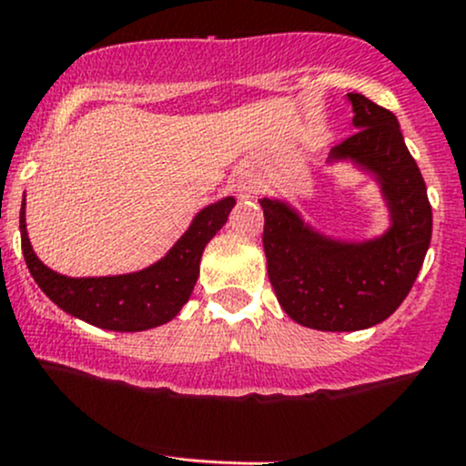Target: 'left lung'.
<instances>
[{
    "mask_svg": "<svg viewBox=\"0 0 466 466\" xmlns=\"http://www.w3.org/2000/svg\"><path fill=\"white\" fill-rule=\"evenodd\" d=\"M356 135L327 161H351L376 178L390 209L385 234L340 241L320 234L289 203L260 198L268 276L280 308L299 325L320 331H358L400 308L431 243V206L416 161L393 112L365 95H347Z\"/></svg>",
    "mask_w": 466,
    "mask_h": 466,
    "instance_id": "1",
    "label": "left lung"
}]
</instances>
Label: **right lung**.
<instances>
[{
    "label": "right lung",
    "instance_id": "obj_1",
    "mask_svg": "<svg viewBox=\"0 0 466 466\" xmlns=\"http://www.w3.org/2000/svg\"><path fill=\"white\" fill-rule=\"evenodd\" d=\"M234 203V197H225L203 208L170 252L141 272L73 279L50 269L33 252L25 232L24 198L19 212L24 258L35 283L66 314L110 331L152 329L175 319L187 303L197 285L203 249L228 221Z\"/></svg>",
    "mask_w": 466,
    "mask_h": 466
}]
</instances>
